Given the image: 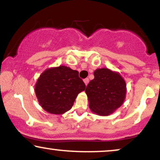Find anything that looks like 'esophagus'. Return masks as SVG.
<instances>
[{
  "mask_svg": "<svg viewBox=\"0 0 160 160\" xmlns=\"http://www.w3.org/2000/svg\"><path fill=\"white\" fill-rule=\"evenodd\" d=\"M89 82V80L88 78H85V79H84V84H85V85H86V86L87 84H88Z\"/></svg>",
  "mask_w": 160,
  "mask_h": 160,
  "instance_id": "1",
  "label": "esophagus"
}]
</instances>
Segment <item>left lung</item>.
Here are the masks:
<instances>
[{"instance_id":"8db88e82","label":"left lung","mask_w":160,"mask_h":160,"mask_svg":"<svg viewBox=\"0 0 160 160\" xmlns=\"http://www.w3.org/2000/svg\"><path fill=\"white\" fill-rule=\"evenodd\" d=\"M95 78L85 89L92 112L108 116L123 104L126 97V82L118 72L108 68H98Z\"/></svg>"}]
</instances>
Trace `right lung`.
I'll use <instances>...</instances> for the list:
<instances>
[{
    "instance_id": "add662e5",
    "label": "right lung",
    "mask_w": 160,
    "mask_h": 160,
    "mask_svg": "<svg viewBox=\"0 0 160 160\" xmlns=\"http://www.w3.org/2000/svg\"><path fill=\"white\" fill-rule=\"evenodd\" d=\"M85 87L77 71L60 65L45 70L41 74L35 85V92L46 111L62 114L72 108L77 95Z\"/></svg>"
}]
</instances>
